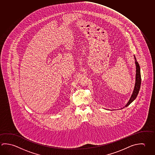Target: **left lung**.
Listing matches in <instances>:
<instances>
[{
    "mask_svg": "<svg viewBox=\"0 0 155 155\" xmlns=\"http://www.w3.org/2000/svg\"><path fill=\"white\" fill-rule=\"evenodd\" d=\"M134 59H135V64H136V83L134 85V88L133 90V93L131 95L130 100L128 101V103L126 104V106L124 107H126L128 106H129L130 103L133 102V101L136 99L137 95L138 94L140 85H141V74H140V66L139 65L138 63L137 62V61L136 60L135 56H134Z\"/></svg>",
    "mask_w": 155,
    "mask_h": 155,
    "instance_id": "left-lung-1",
    "label": "left lung"
}]
</instances>
